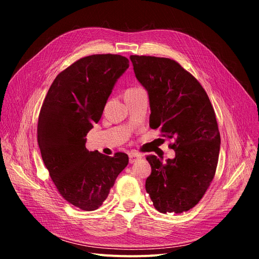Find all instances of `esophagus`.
<instances>
[{
  "label": "esophagus",
  "mask_w": 259,
  "mask_h": 259,
  "mask_svg": "<svg viewBox=\"0 0 259 259\" xmlns=\"http://www.w3.org/2000/svg\"><path fill=\"white\" fill-rule=\"evenodd\" d=\"M142 158V155L139 154V153H131L129 155V161L130 163H133L135 161H137L138 159H141Z\"/></svg>",
  "instance_id": "esophagus-1"
}]
</instances>
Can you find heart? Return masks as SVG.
<instances>
[{"label":"heart","instance_id":"obj_1","mask_svg":"<svg viewBox=\"0 0 259 259\" xmlns=\"http://www.w3.org/2000/svg\"><path fill=\"white\" fill-rule=\"evenodd\" d=\"M137 89H139V88H131V89H128L127 91H133V90H137Z\"/></svg>","mask_w":259,"mask_h":259}]
</instances>
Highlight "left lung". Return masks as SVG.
<instances>
[{"instance_id": "obj_1", "label": "left lung", "mask_w": 259, "mask_h": 259, "mask_svg": "<svg viewBox=\"0 0 259 259\" xmlns=\"http://www.w3.org/2000/svg\"><path fill=\"white\" fill-rule=\"evenodd\" d=\"M137 79L149 99V127L175 139L173 159L147 156L152 173L145 188L157 211L183 213L205 194L219 161L221 136L205 90L169 58L130 56Z\"/></svg>"}]
</instances>
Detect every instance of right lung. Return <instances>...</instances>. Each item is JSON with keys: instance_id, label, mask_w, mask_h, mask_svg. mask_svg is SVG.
Segmentation results:
<instances>
[{"instance_id": "obj_1", "label": "right lung", "mask_w": 259, "mask_h": 259, "mask_svg": "<svg viewBox=\"0 0 259 259\" xmlns=\"http://www.w3.org/2000/svg\"><path fill=\"white\" fill-rule=\"evenodd\" d=\"M129 68L119 55H93L74 62L55 78L41 105L37 142L41 159L60 195L84 211L102 205L126 168L124 153L113 157L86 148L116 81Z\"/></svg>"}]
</instances>
